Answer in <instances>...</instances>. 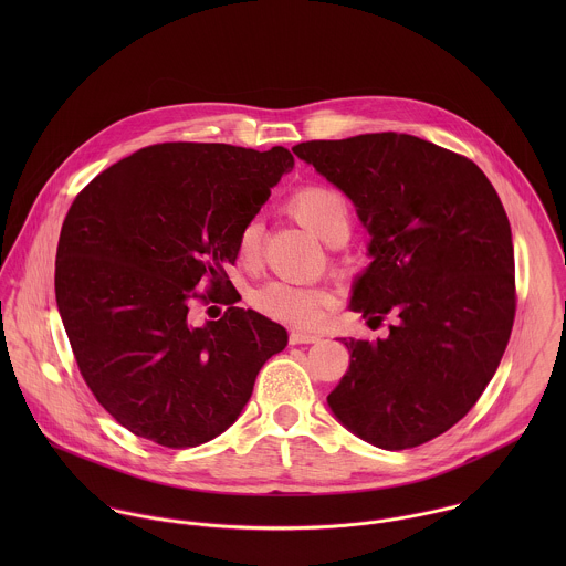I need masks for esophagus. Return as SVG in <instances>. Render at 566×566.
<instances>
[{"label": "esophagus", "mask_w": 566, "mask_h": 566, "mask_svg": "<svg viewBox=\"0 0 566 566\" xmlns=\"http://www.w3.org/2000/svg\"><path fill=\"white\" fill-rule=\"evenodd\" d=\"M318 339H321V335H316V333H305V331L290 333V344H314Z\"/></svg>", "instance_id": "esophagus-1"}]
</instances>
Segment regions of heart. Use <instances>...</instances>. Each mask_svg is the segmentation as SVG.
<instances>
[{"instance_id": "b5f03b06", "label": "heart", "mask_w": 566, "mask_h": 566, "mask_svg": "<svg viewBox=\"0 0 566 566\" xmlns=\"http://www.w3.org/2000/svg\"><path fill=\"white\" fill-rule=\"evenodd\" d=\"M287 211L294 220H298L307 231L326 243H342L353 224V211L346 196L333 187L310 185L298 189L287 200ZM263 243V224L259 218L245 220L238 231V259L243 265L252 268L261 259ZM250 305L268 318L279 323L314 328L323 323L333 307V298L321 287H303L290 285L281 281L265 283L250 294Z\"/></svg>"}]
</instances>
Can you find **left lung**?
<instances>
[{
  "mask_svg": "<svg viewBox=\"0 0 566 566\" xmlns=\"http://www.w3.org/2000/svg\"><path fill=\"white\" fill-rule=\"evenodd\" d=\"M292 150L353 200L373 238L348 307L370 326L395 321L386 339H342L350 364L328 407L379 449L424 444L480 401L507 346L516 285L505 209L475 163L411 135Z\"/></svg>",
  "mask_w": 566,
  "mask_h": 566,
  "instance_id": "8db88e82",
  "label": "left lung"
}]
</instances>
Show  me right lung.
<instances>
[{
	"label": "right lung",
	"mask_w": 566,
	"mask_h": 566,
	"mask_svg": "<svg viewBox=\"0 0 566 566\" xmlns=\"http://www.w3.org/2000/svg\"><path fill=\"white\" fill-rule=\"evenodd\" d=\"M292 167L283 146L157 144L97 174L70 207L56 250L59 312L84 384L135 436L167 449L213 440L287 346L281 324L235 307L227 265L240 227ZM193 300L230 310L193 327Z\"/></svg>",
	"instance_id": "add662e5"
}]
</instances>
